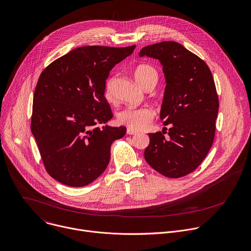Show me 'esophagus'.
Returning <instances> with one entry per match:
<instances>
[{"label":"esophagus","mask_w":251,"mask_h":251,"mask_svg":"<svg viewBox=\"0 0 251 251\" xmlns=\"http://www.w3.org/2000/svg\"><path fill=\"white\" fill-rule=\"evenodd\" d=\"M127 134H128V135H136V134H138V132L135 131V130H133V129L128 128V129H127Z\"/></svg>","instance_id":"esophagus-1"}]
</instances>
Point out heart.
<instances>
[{"label": "heart", "instance_id": "1", "mask_svg": "<svg viewBox=\"0 0 251 251\" xmlns=\"http://www.w3.org/2000/svg\"><path fill=\"white\" fill-rule=\"evenodd\" d=\"M134 77L144 89L153 88L158 80V73L149 64H141L134 70ZM116 76H109L104 85V97L108 101L114 99V83ZM154 118V111L150 106L143 107H126L119 111L117 120L120 124L133 130H142L146 128Z\"/></svg>", "mask_w": 251, "mask_h": 251}]
</instances>
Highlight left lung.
Listing matches in <instances>:
<instances>
[{
    "mask_svg": "<svg viewBox=\"0 0 251 251\" xmlns=\"http://www.w3.org/2000/svg\"><path fill=\"white\" fill-rule=\"evenodd\" d=\"M139 55L162 65L166 87L160 120L171 126L168 132L164 127L149 134L145 159L164 176H185L198 168L214 142L219 98L213 75L201 58L176 41L146 46Z\"/></svg>",
    "mask_w": 251,
    "mask_h": 251,
    "instance_id": "1",
    "label": "left lung"
}]
</instances>
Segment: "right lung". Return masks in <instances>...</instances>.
Wrapping results in <instances>:
<instances>
[{"label": "right lung", "instance_id": "1", "mask_svg": "<svg viewBox=\"0 0 251 251\" xmlns=\"http://www.w3.org/2000/svg\"><path fill=\"white\" fill-rule=\"evenodd\" d=\"M135 47H77L40 74L30 127L44 168L57 181L86 186L105 171L111 144L126 128L96 127L113 116L104 85L111 69Z\"/></svg>", "mask_w": 251, "mask_h": 251}]
</instances>
